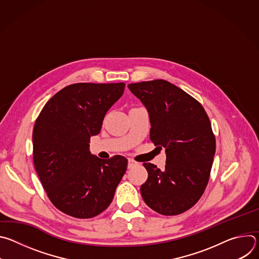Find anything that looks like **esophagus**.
<instances>
[{
  "mask_svg": "<svg viewBox=\"0 0 259 259\" xmlns=\"http://www.w3.org/2000/svg\"><path fill=\"white\" fill-rule=\"evenodd\" d=\"M137 165H138L137 162H135V161L132 160V159H128V168H133V167H135V166H137Z\"/></svg>",
  "mask_w": 259,
  "mask_h": 259,
  "instance_id": "obj_1",
  "label": "esophagus"
}]
</instances>
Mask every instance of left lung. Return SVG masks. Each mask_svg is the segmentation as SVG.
Wrapping results in <instances>:
<instances>
[{
    "label": "left lung",
    "mask_w": 259,
    "mask_h": 259,
    "mask_svg": "<svg viewBox=\"0 0 259 259\" xmlns=\"http://www.w3.org/2000/svg\"><path fill=\"white\" fill-rule=\"evenodd\" d=\"M150 116V138L166 152L165 169L143 163L149 173L140 188L145 204L162 215L192 208L209 180L215 136L202 104L165 80L128 85Z\"/></svg>",
    "instance_id": "1"
}]
</instances>
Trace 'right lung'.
<instances>
[{
    "label": "right lung",
    "mask_w": 259,
    "mask_h": 259,
    "mask_svg": "<svg viewBox=\"0 0 259 259\" xmlns=\"http://www.w3.org/2000/svg\"><path fill=\"white\" fill-rule=\"evenodd\" d=\"M124 83H78L48 100L32 132L33 164L52 204L76 218H92L112 203L128 160H102L89 151L107 110L119 100Z\"/></svg>",
    "instance_id": "1"
}]
</instances>
